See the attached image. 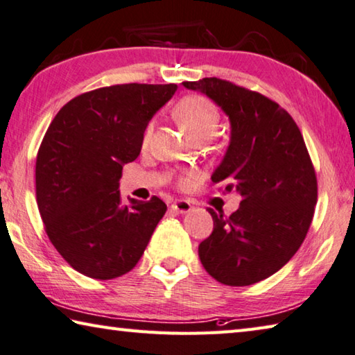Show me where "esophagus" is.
<instances>
[{"label": "esophagus", "mask_w": 355, "mask_h": 355, "mask_svg": "<svg viewBox=\"0 0 355 355\" xmlns=\"http://www.w3.org/2000/svg\"><path fill=\"white\" fill-rule=\"evenodd\" d=\"M171 209L178 214H189L193 207H191V204L187 200H178L171 204Z\"/></svg>", "instance_id": "34e87169"}]
</instances>
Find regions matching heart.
Masks as SVG:
<instances>
[{"label":"heart","mask_w":355,"mask_h":355,"mask_svg":"<svg viewBox=\"0 0 355 355\" xmlns=\"http://www.w3.org/2000/svg\"><path fill=\"white\" fill-rule=\"evenodd\" d=\"M174 116L179 124L193 137L195 140H210L215 135L220 126V110L210 99L200 95H189L182 98L174 107ZM151 126L146 129L143 141L148 143ZM196 171H187L184 176L179 178L181 187H190L196 181Z\"/></svg>","instance_id":"obj_1"}]
</instances>
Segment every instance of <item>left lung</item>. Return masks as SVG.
I'll return each mask as SVG.
<instances>
[{
	"instance_id": "8db88e82",
	"label": "left lung",
	"mask_w": 355,
	"mask_h": 355,
	"mask_svg": "<svg viewBox=\"0 0 355 355\" xmlns=\"http://www.w3.org/2000/svg\"><path fill=\"white\" fill-rule=\"evenodd\" d=\"M220 105L231 121V141L212 174L237 191L231 216L209 209L214 231L198 248L216 281L245 287L279 271L300 250L313 218L318 187L300 128L277 103L218 78L182 83Z\"/></svg>"
}]
</instances>
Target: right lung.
I'll return each instance as SVG.
<instances>
[{
	"label": "right lung",
	"instance_id": "right-lung-1",
	"mask_svg": "<svg viewBox=\"0 0 355 355\" xmlns=\"http://www.w3.org/2000/svg\"><path fill=\"white\" fill-rule=\"evenodd\" d=\"M176 84H121L62 107L35 162L37 206L55 250L80 275L115 279L139 262L165 202L120 196L124 164L139 157L148 123Z\"/></svg>",
	"mask_w": 355,
	"mask_h": 355
}]
</instances>
